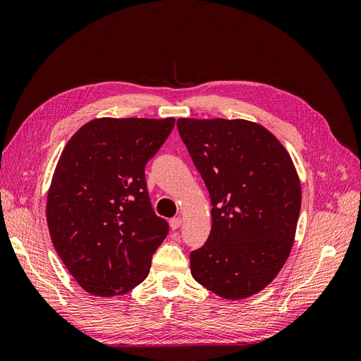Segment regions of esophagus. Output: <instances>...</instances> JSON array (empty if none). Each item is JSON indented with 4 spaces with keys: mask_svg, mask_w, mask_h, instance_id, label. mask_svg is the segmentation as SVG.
<instances>
[{
    "mask_svg": "<svg viewBox=\"0 0 361 361\" xmlns=\"http://www.w3.org/2000/svg\"><path fill=\"white\" fill-rule=\"evenodd\" d=\"M182 224V218L180 216H174L170 220V227L173 228V231H176V228H179Z\"/></svg>",
    "mask_w": 361,
    "mask_h": 361,
    "instance_id": "1",
    "label": "esophagus"
}]
</instances>
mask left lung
<instances>
[{
  "instance_id": "8db88e82",
  "label": "left lung",
  "mask_w": 361,
  "mask_h": 361,
  "mask_svg": "<svg viewBox=\"0 0 361 361\" xmlns=\"http://www.w3.org/2000/svg\"><path fill=\"white\" fill-rule=\"evenodd\" d=\"M178 130L209 191L212 228L191 251V274L227 300L274 280L293 244L301 185L269 130L248 120L179 118Z\"/></svg>"
}]
</instances>
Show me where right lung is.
<instances>
[{
  "instance_id": "1",
  "label": "right lung",
  "mask_w": 361,
  "mask_h": 361,
  "mask_svg": "<svg viewBox=\"0 0 361 361\" xmlns=\"http://www.w3.org/2000/svg\"><path fill=\"white\" fill-rule=\"evenodd\" d=\"M174 118H94L63 149L48 191L54 248L78 285L97 297L134 289L169 223L152 207L145 167Z\"/></svg>"
}]
</instances>
